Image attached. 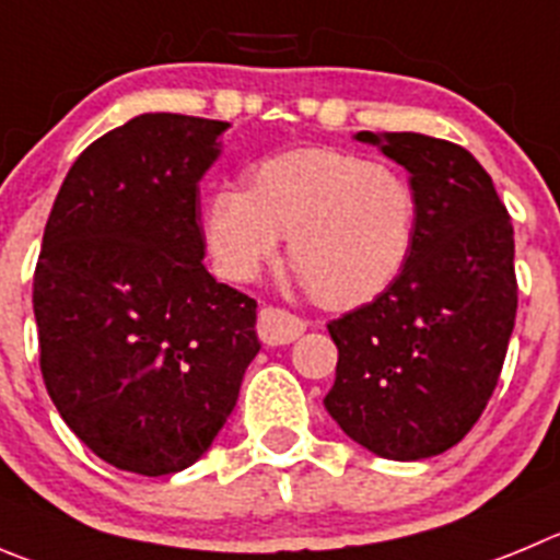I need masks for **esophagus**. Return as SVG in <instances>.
<instances>
[{"mask_svg": "<svg viewBox=\"0 0 560 560\" xmlns=\"http://www.w3.org/2000/svg\"><path fill=\"white\" fill-rule=\"evenodd\" d=\"M256 331L265 345H290L306 331V323L279 306H265L256 320Z\"/></svg>", "mask_w": 560, "mask_h": 560, "instance_id": "esophagus-1", "label": "esophagus"}]
</instances>
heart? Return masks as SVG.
Segmentation results:
<instances>
[{"label":"heart","mask_w":560,"mask_h":560,"mask_svg":"<svg viewBox=\"0 0 560 560\" xmlns=\"http://www.w3.org/2000/svg\"><path fill=\"white\" fill-rule=\"evenodd\" d=\"M420 201L409 176L389 162L306 145L268 156L248 190L221 187L203 218L218 273L254 281L287 240L292 268L328 310L381 295L406 268Z\"/></svg>","instance_id":"b5f03b06"}]
</instances>
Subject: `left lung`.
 <instances>
[{
  "instance_id": "left-lung-1",
  "label": "left lung",
  "mask_w": 560,
  "mask_h": 560,
  "mask_svg": "<svg viewBox=\"0 0 560 560\" xmlns=\"http://www.w3.org/2000/svg\"><path fill=\"white\" fill-rule=\"evenodd\" d=\"M411 174L417 234L400 276L328 323L337 378L328 415L381 458L458 445L498 386L516 317L514 226L492 176L451 140L359 132Z\"/></svg>"
}]
</instances>
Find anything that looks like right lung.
Masks as SVG:
<instances>
[{"mask_svg": "<svg viewBox=\"0 0 560 560\" xmlns=\"http://www.w3.org/2000/svg\"><path fill=\"white\" fill-rule=\"evenodd\" d=\"M226 121L145 113L62 179L33 279L40 373L102 462L171 475L207 453L259 353L256 301L203 268L198 182Z\"/></svg>", "mask_w": 560, "mask_h": 560, "instance_id": "1", "label": "right lung"}]
</instances>
